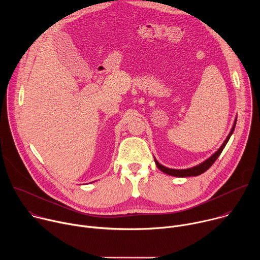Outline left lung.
I'll use <instances>...</instances> for the list:
<instances>
[{
    "instance_id": "8db88e82",
    "label": "left lung",
    "mask_w": 260,
    "mask_h": 260,
    "mask_svg": "<svg viewBox=\"0 0 260 260\" xmlns=\"http://www.w3.org/2000/svg\"><path fill=\"white\" fill-rule=\"evenodd\" d=\"M236 123H237V117L234 121V124H233V127L229 134V136L226 137L225 141L222 143V145L219 147V149L213 153L209 158H207L206 160H204L203 162L199 164L198 166H194V167H191V168H188V169H172V168H168L164 165H161L160 162H158V160L156 158H154V161L157 166V168L164 172L165 174L167 175H170V176H174V177H181V178H185V177H192V176H199L203 173H205L207 170L210 169V167L216 161V159L218 158V156L221 154L222 150L224 149V147L226 146L230 138L232 137L234 131H235V127H236Z\"/></svg>"
}]
</instances>
